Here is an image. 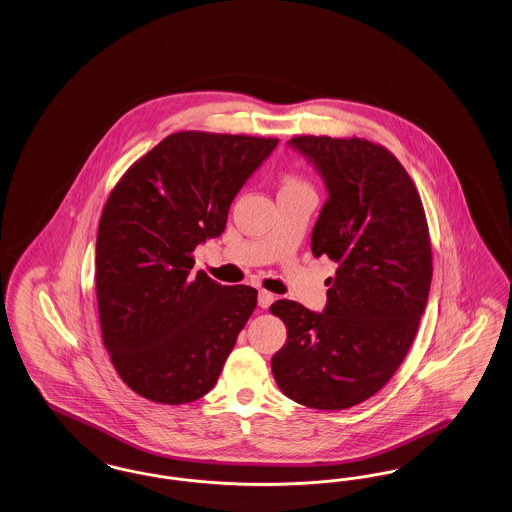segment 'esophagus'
<instances>
[{"label": "esophagus", "instance_id": "obj_1", "mask_svg": "<svg viewBox=\"0 0 512 512\" xmlns=\"http://www.w3.org/2000/svg\"><path fill=\"white\" fill-rule=\"evenodd\" d=\"M276 299V295L274 293L268 292V290H259V307H263V309H268L270 305H272V301Z\"/></svg>", "mask_w": 512, "mask_h": 512}]
</instances>
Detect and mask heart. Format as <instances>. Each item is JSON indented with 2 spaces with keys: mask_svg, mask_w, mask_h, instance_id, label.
<instances>
[{
  "mask_svg": "<svg viewBox=\"0 0 512 512\" xmlns=\"http://www.w3.org/2000/svg\"><path fill=\"white\" fill-rule=\"evenodd\" d=\"M299 188H309L307 180H303L299 174H286L282 180V190H299Z\"/></svg>",
  "mask_w": 512,
  "mask_h": 512,
  "instance_id": "obj_1",
  "label": "heart"
}]
</instances>
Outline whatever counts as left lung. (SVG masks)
<instances>
[{"label":"left lung","instance_id":"1","mask_svg":"<svg viewBox=\"0 0 512 512\" xmlns=\"http://www.w3.org/2000/svg\"><path fill=\"white\" fill-rule=\"evenodd\" d=\"M328 201L311 249L340 267L324 313L280 299L288 340L270 365L295 403L343 411L382 390L413 345L432 284V242L416 184L388 147L365 138L295 136Z\"/></svg>","mask_w":512,"mask_h":512}]
</instances>
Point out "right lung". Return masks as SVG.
<instances>
[{
  "mask_svg": "<svg viewBox=\"0 0 512 512\" xmlns=\"http://www.w3.org/2000/svg\"><path fill=\"white\" fill-rule=\"evenodd\" d=\"M278 138L180 130L115 184L99 219L96 293L103 345L122 382L153 403L213 390L257 307L251 286L190 274L194 249L222 234L228 209Z\"/></svg>",
  "mask_w": 512,
  "mask_h": 512,
  "instance_id": "obj_1",
  "label": "right lung"
}]
</instances>
